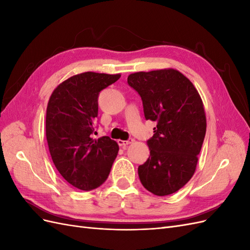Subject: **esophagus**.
<instances>
[{
	"instance_id": "1",
	"label": "esophagus",
	"mask_w": 250,
	"mask_h": 250,
	"mask_svg": "<svg viewBox=\"0 0 250 250\" xmlns=\"http://www.w3.org/2000/svg\"><path fill=\"white\" fill-rule=\"evenodd\" d=\"M133 142V139H128L127 141H122V140H119L118 141V144H119V146H121L122 148H126L127 147V145H129V144H131Z\"/></svg>"
}]
</instances>
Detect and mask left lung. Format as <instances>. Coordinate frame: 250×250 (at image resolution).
Instances as JSON below:
<instances>
[{"label":"left lung","instance_id":"left-lung-1","mask_svg":"<svg viewBox=\"0 0 250 250\" xmlns=\"http://www.w3.org/2000/svg\"><path fill=\"white\" fill-rule=\"evenodd\" d=\"M127 82L141 97L145 119L156 122L147 141L150 156L138 169L141 183L157 196L175 193L192 178L206 137L201 98L173 69L130 74Z\"/></svg>","mask_w":250,"mask_h":250}]
</instances>
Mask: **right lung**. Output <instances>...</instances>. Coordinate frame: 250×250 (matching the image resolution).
<instances>
[{"label": "right lung", "mask_w": 250, "mask_h": 250, "mask_svg": "<svg viewBox=\"0 0 250 250\" xmlns=\"http://www.w3.org/2000/svg\"><path fill=\"white\" fill-rule=\"evenodd\" d=\"M120 74L85 72L63 81L52 93L47 107L46 135L56 169L73 187L90 191L107 179L118 155L109 137L93 139L98 97Z\"/></svg>", "instance_id": "add662e5"}]
</instances>
